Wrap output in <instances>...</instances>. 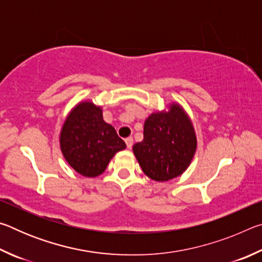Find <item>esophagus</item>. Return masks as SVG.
Listing matches in <instances>:
<instances>
[{
  "label": "esophagus",
  "instance_id": "34e87169",
  "mask_svg": "<svg viewBox=\"0 0 262 262\" xmlns=\"http://www.w3.org/2000/svg\"><path fill=\"white\" fill-rule=\"evenodd\" d=\"M126 144H127V148H132L133 147V143H134V140H133V137H127V139L125 140Z\"/></svg>",
  "mask_w": 262,
  "mask_h": 262
}]
</instances>
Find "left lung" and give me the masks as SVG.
<instances>
[{
    "instance_id": "8db88e82",
    "label": "left lung",
    "mask_w": 262,
    "mask_h": 262,
    "mask_svg": "<svg viewBox=\"0 0 262 262\" xmlns=\"http://www.w3.org/2000/svg\"><path fill=\"white\" fill-rule=\"evenodd\" d=\"M196 150L192 122L178 104L152 113L144 122L143 141L133 147L142 171L150 179L167 181L189 166Z\"/></svg>"
}]
</instances>
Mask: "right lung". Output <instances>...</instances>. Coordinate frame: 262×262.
Wrapping results in <instances>:
<instances>
[{
    "instance_id": "1",
    "label": "right lung",
    "mask_w": 262,
    "mask_h": 262,
    "mask_svg": "<svg viewBox=\"0 0 262 262\" xmlns=\"http://www.w3.org/2000/svg\"><path fill=\"white\" fill-rule=\"evenodd\" d=\"M61 151L75 171L84 177L103 173L115 154L126 148L114 128L103 119V111L79 103L66 119L60 135Z\"/></svg>"
}]
</instances>
